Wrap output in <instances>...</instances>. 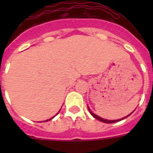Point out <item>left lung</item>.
Returning <instances> with one entry per match:
<instances>
[{"mask_svg":"<svg viewBox=\"0 0 153 153\" xmlns=\"http://www.w3.org/2000/svg\"><path fill=\"white\" fill-rule=\"evenodd\" d=\"M87 107H88V106H87ZM88 109H89V111H90V114H91L92 116H93V117H94V118H96V119H97V120H100V121H101V122L106 123H113L119 122V121H121V120H123V119H126V117H129V116H130V115H131V113H130V114L128 115V116H126V117H124V118L120 119V120H105V119H103V118H101V117H99V116H97V115H96V114H94V113H92L91 110H90V108H89V107H88Z\"/></svg>","mask_w":153,"mask_h":153,"instance_id":"left-lung-1","label":"left lung"}]
</instances>
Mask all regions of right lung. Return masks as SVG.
<instances>
[{
    "label": "right lung",
    "mask_w": 153,
    "mask_h": 153,
    "mask_svg": "<svg viewBox=\"0 0 153 153\" xmlns=\"http://www.w3.org/2000/svg\"><path fill=\"white\" fill-rule=\"evenodd\" d=\"M59 112H60V111H59ZM59 112H58V113H56V115H57V114H58V113H59ZM54 117H55V116H54ZM53 117H52V118L49 119V120H46V121H49V120H52V119H53ZM46 121H44V122H46Z\"/></svg>",
    "instance_id": "add662e5"
}]
</instances>
